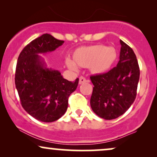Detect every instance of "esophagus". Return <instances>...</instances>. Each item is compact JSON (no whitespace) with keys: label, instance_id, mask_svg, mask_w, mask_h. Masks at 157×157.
I'll return each mask as SVG.
<instances>
[{"label":"esophagus","instance_id":"obj_1","mask_svg":"<svg viewBox=\"0 0 157 157\" xmlns=\"http://www.w3.org/2000/svg\"><path fill=\"white\" fill-rule=\"evenodd\" d=\"M86 79L84 77H82L81 76L80 78H79V84H82V83H84V82H86Z\"/></svg>","mask_w":157,"mask_h":157}]
</instances>
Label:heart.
<instances>
[{"instance_id":"heart-1","label":"heart","mask_w":157,"mask_h":157,"mask_svg":"<svg viewBox=\"0 0 157 157\" xmlns=\"http://www.w3.org/2000/svg\"><path fill=\"white\" fill-rule=\"evenodd\" d=\"M117 57V51L113 46L101 44L80 46L73 52L72 60H66V65L74 71L77 69V65L82 68L89 67L91 73L100 75L109 71Z\"/></svg>"}]
</instances>
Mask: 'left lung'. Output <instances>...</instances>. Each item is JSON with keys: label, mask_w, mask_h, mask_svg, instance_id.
<instances>
[{"label": "left lung", "mask_w": 157, "mask_h": 157, "mask_svg": "<svg viewBox=\"0 0 157 157\" xmlns=\"http://www.w3.org/2000/svg\"><path fill=\"white\" fill-rule=\"evenodd\" d=\"M120 60L107 73L90 77L94 86L90 104L97 116L113 120L127 111L135 100L140 67L134 51L120 40Z\"/></svg>", "instance_id": "8db88e82"}]
</instances>
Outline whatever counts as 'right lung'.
Returning <instances> with one entry per match:
<instances>
[{"label":"right lung","instance_id":"obj_1","mask_svg":"<svg viewBox=\"0 0 157 157\" xmlns=\"http://www.w3.org/2000/svg\"><path fill=\"white\" fill-rule=\"evenodd\" d=\"M64 43L44 34L24 47L17 59L15 82L21 105L36 120L52 122L60 119L68 108L69 95L79 82L64 79L57 70L46 67L40 54L55 51Z\"/></svg>","mask_w":157,"mask_h":157}]
</instances>
